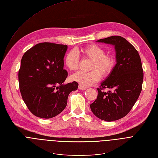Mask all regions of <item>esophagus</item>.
I'll return each mask as SVG.
<instances>
[{
  "label": "esophagus",
  "mask_w": 158,
  "mask_h": 158,
  "mask_svg": "<svg viewBox=\"0 0 158 158\" xmlns=\"http://www.w3.org/2000/svg\"><path fill=\"white\" fill-rule=\"evenodd\" d=\"M78 88L79 89H81V90H85V89H86V87H85V86H82V85H79V87H78Z\"/></svg>",
  "instance_id": "esophagus-1"
}]
</instances>
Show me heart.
<instances>
[{
    "label": "heart",
    "mask_w": 158,
    "mask_h": 158,
    "mask_svg": "<svg viewBox=\"0 0 158 158\" xmlns=\"http://www.w3.org/2000/svg\"><path fill=\"white\" fill-rule=\"evenodd\" d=\"M84 58L92 60L90 72L77 71L71 76L72 81L79 83L83 86H88L100 81L101 76L103 77L109 76L113 71L115 60L112 55H106V52L103 48L97 44L88 45L79 50ZM80 58L76 52L70 51L65 57V64L70 70L78 68Z\"/></svg>",
    "instance_id": "heart-1"
}]
</instances>
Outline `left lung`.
I'll return each mask as SVG.
<instances>
[{"instance_id": "obj_1", "label": "left lung", "mask_w": 158, "mask_h": 158, "mask_svg": "<svg viewBox=\"0 0 158 158\" xmlns=\"http://www.w3.org/2000/svg\"><path fill=\"white\" fill-rule=\"evenodd\" d=\"M97 42L114 46L116 64L97 88V98L90 108L102 120L116 121L129 113L139 97L143 79L141 59L134 46L121 36H111ZM105 88L110 90L105 92Z\"/></svg>"}]
</instances>
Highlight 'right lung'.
Here are the masks:
<instances>
[{"instance_id": "1", "label": "right lung", "mask_w": 158, "mask_h": 158, "mask_svg": "<svg viewBox=\"0 0 158 158\" xmlns=\"http://www.w3.org/2000/svg\"><path fill=\"white\" fill-rule=\"evenodd\" d=\"M67 46L42 43L25 52L18 72L19 90L29 110L37 117L49 119L65 109L69 94L78 88L76 81L64 85V69Z\"/></svg>"}]
</instances>
